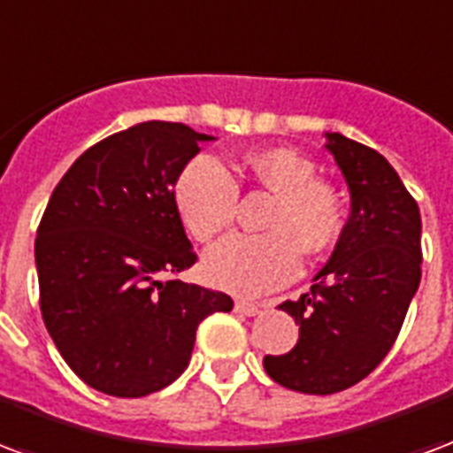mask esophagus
I'll list each match as a JSON object with an SVG mask.
<instances>
[{"label":"esophagus","instance_id":"34e87169","mask_svg":"<svg viewBox=\"0 0 453 453\" xmlns=\"http://www.w3.org/2000/svg\"><path fill=\"white\" fill-rule=\"evenodd\" d=\"M235 311L237 314H244V317H254V314H259L261 311V304L247 303V300H237Z\"/></svg>","mask_w":453,"mask_h":453}]
</instances>
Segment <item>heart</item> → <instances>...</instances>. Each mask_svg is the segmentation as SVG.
<instances>
[{"label":"heart","instance_id":"heart-1","mask_svg":"<svg viewBox=\"0 0 453 453\" xmlns=\"http://www.w3.org/2000/svg\"><path fill=\"white\" fill-rule=\"evenodd\" d=\"M244 180L273 192L261 235H230L203 254L211 283L233 293L264 295L290 283L303 266V250L324 252L341 233V201L329 184L314 180L310 160L288 149L250 153L237 165ZM235 177L216 156H194L175 182V206L184 227L201 242L235 220Z\"/></svg>","mask_w":453,"mask_h":453}]
</instances>
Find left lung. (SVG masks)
I'll return each instance as SVG.
<instances>
[{
	"mask_svg": "<svg viewBox=\"0 0 453 453\" xmlns=\"http://www.w3.org/2000/svg\"><path fill=\"white\" fill-rule=\"evenodd\" d=\"M326 150L350 192V218L311 293L283 303L300 324L290 353L266 355L264 370L300 394H336L387 357L420 286V209L388 160L326 132Z\"/></svg>",
	"mask_w": 453,
	"mask_h": 453,
	"instance_id": "1",
	"label": "left lung"
}]
</instances>
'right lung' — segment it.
Here are the masks:
<instances>
[{
  "instance_id": "right-lung-1",
  "label": "right lung",
  "mask_w": 453,
  "mask_h": 453,
  "mask_svg": "<svg viewBox=\"0 0 453 453\" xmlns=\"http://www.w3.org/2000/svg\"><path fill=\"white\" fill-rule=\"evenodd\" d=\"M209 134L142 122L90 146L40 220V310L66 365L117 398L149 396L187 370L196 326L230 295L175 280L196 254L175 182Z\"/></svg>"
}]
</instances>
